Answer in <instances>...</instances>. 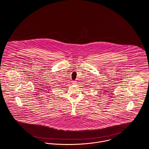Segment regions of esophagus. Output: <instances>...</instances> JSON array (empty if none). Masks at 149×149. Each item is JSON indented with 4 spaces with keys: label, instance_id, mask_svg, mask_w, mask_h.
<instances>
[{
    "label": "esophagus",
    "instance_id": "esophagus-1",
    "mask_svg": "<svg viewBox=\"0 0 149 149\" xmlns=\"http://www.w3.org/2000/svg\"><path fill=\"white\" fill-rule=\"evenodd\" d=\"M76 84H77V82H76V81H73V85H76Z\"/></svg>",
    "mask_w": 149,
    "mask_h": 149
}]
</instances>
